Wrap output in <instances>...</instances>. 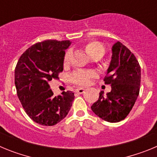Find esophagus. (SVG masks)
<instances>
[{"instance_id": "34e87169", "label": "esophagus", "mask_w": 157, "mask_h": 157, "mask_svg": "<svg viewBox=\"0 0 157 157\" xmlns=\"http://www.w3.org/2000/svg\"><path fill=\"white\" fill-rule=\"evenodd\" d=\"M84 92H85V90H84V89H82V88L77 89V90H75V93H77V94H83Z\"/></svg>"}]
</instances>
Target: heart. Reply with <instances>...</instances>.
Instances as JSON below:
<instances>
[{
  "label": "heart",
  "instance_id": "1",
  "mask_svg": "<svg viewBox=\"0 0 157 157\" xmlns=\"http://www.w3.org/2000/svg\"><path fill=\"white\" fill-rule=\"evenodd\" d=\"M85 50L90 57H92L93 56H96V55L103 56L105 52V47L103 46V45L101 43L96 41H90V42L86 43L85 45ZM71 56V50L67 51L64 55V58H63V63L64 64L68 63ZM94 75V74L93 72L78 71H76L73 75V76H72V81L74 82L75 83H76V84H78V85L85 86L89 82L90 78Z\"/></svg>",
  "mask_w": 157,
  "mask_h": 157
}]
</instances>
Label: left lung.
<instances>
[{"label":"left lung","instance_id":"left-lung-1","mask_svg":"<svg viewBox=\"0 0 157 157\" xmlns=\"http://www.w3.org/2000/svg\"><path fill=\"white\" fill-rule=\"evenodd\" d=\"M112 59L104 78L110 84L111 92L100 93L91 109L101 119L109 123L124 120L138 98L141 84V67L130 49L117 41L112 45Z\"/></svg>","mask_w":157,"mask_h":157}]
</instances>
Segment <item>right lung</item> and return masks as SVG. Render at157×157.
I'll return each mask as SVG.
<instances>
[{"label": "right lung", "instance_id": "right-lung-1", "mask_svg": "<svg viewBox=\"0 0 157 157\" xmlns=\"http://www.w3.org/2000/svg\"><path fill=\"white\" fill-rule=\"evenodd\" d=\"M70 41L47 40L34 44L20 56L15 69V85L25 112L35 123L53 126L63 120L75 99L71 91L54 97L48 82L63 70Z\"/></svg>", "mask_w": 157, "mask_h": 157}]
</instances>
